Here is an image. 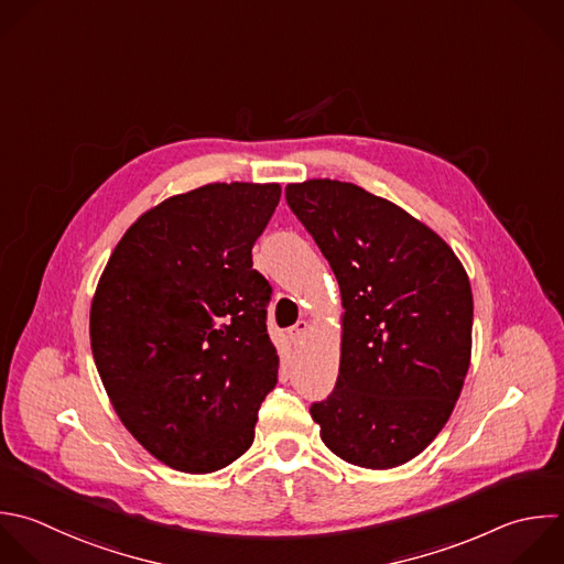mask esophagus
<instances>
[{
    "mask_svg": "<svg viewBox=\"0 0 564 564\" xmlns=\"http://www.w3.org/2000/svg\"><path fill=\"white\" fill-rule=\"evenodd\" d=\"M308 328H311V324H308L306 319H300V322L289 330V335H291V339H293L295 344H302V339L308 335Z\"/></svg>",
    "mask_w": 564,
    "mask_h": 564,
    "instance_id": "34e87169",
    "label": "esophagus"
}]
</instances>
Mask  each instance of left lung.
<instances>
[{"label": "left lung", "mask_w": 564, "mask_h": 564, "mask_svg": "<svg viewBox=\"0 0 564 564\" xmlns=\"http://www.w3.org/2000/svg\"><path fill=\"white\" fill-rule=\"evenodd\" d=\"M286 203L341 291L335 390L311 405L326 447L346 463L390 469L447 423L471 357L467 273L430 227L352 183L286 185Z\"/></svg>", "instance_id": "1"}]
</instances>
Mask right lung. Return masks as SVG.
Listing matches in <instances>:
<instances>
[{
    "mask_svg": "<svg viewBox=\"0 0 564 564\" xmlns=\"http://www.w3.org/2000/svg\"><path fill=\"white\" fill-rule=\"evenodd\" d=\"M278 183H212L145 212L97 284L90 344L130 434L161 463L209 474L242 456L278 383L269 282L251 249Z\"/></svg>",
    "mask_w": 564,
    "mask_h": 564,
    "instance_id": "1",
    "label": "right lung"
}]
</instances>
